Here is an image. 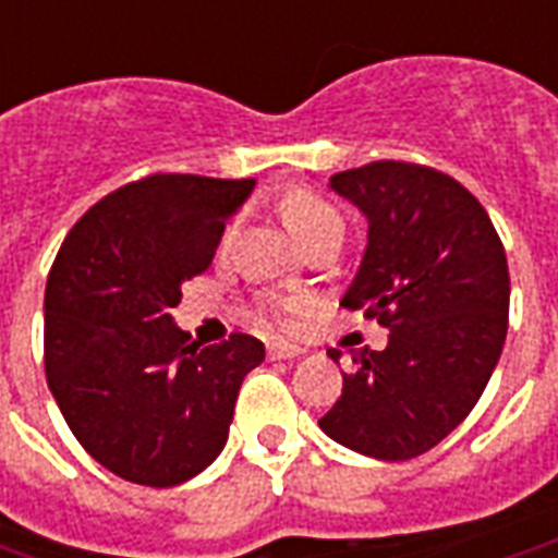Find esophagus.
I'll return each mask as SVG.
<instances>
[{
    "label": "esophagus",
    "mask_w": 558,
    "mask_h": 558,
    "mask_svg": "<svg viewBox=\"0 0 558 558\" xmlns=\"http://www.w3.org/2000/svg\"><path fill=\"white\" fill-rule=\"evenodd\" d=\"M302 350L299 347H292V343H271L268 347V359L271 362H292V359H299Z\"/></svg>",
    "instance_id": "obj_1"
}]
</instances>
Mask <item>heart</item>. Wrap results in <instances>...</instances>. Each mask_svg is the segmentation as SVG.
Listing matches in <instances>:
<instances>
[{
    "label": "heart",
    "mask_w": 558,
    "mask_h": 558,
    "mask_svg": "<svg viewBox=\"0 0 558 558\" xmlns=\"http://www.w3.org/2000/svg\"><path fill=\"white\" fill-rule=\"evenodd\" d=\"M280 218L290 227V232L302 244H311L326 232H343V218L331 203H326L323 196L311 194V191H292L280 199ZM235 227L223 232V247H230ZM271 314L278 316V323L292 326L302 316V302H280L271 307Z\"/></svg>",
    "instance_id": "obj_1"
}]
</instances>
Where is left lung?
<instances>
[{
	"label": "left lung",
	"mask_w": 558,
	"mask_h": 558,
	"mask_svg": "<svg viewBox=\"0 0 558 558\" xmlns=\"http://www.w3.org/2000/svg\"><path fill=\"white\" fill-rule=\"evenodd\" d=\"M328 184L367 218L340 304L386 326L388 347L355 352L319 427L359 454L410 460L442 442L490 383L508 335L505 247L478 199L430 167L374 160Z\"/></svg>",
	"instance_id": "1"
}]
</instances>
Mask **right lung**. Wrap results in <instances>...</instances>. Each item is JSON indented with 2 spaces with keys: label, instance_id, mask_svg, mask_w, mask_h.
<instances>
[{
  "label": "right lung",
  "instance_id": "add662e5",
  "mask_svg": "<svg viewBox=\"0 0 558 558\" xmlns=\"http://www.w3.org/2000/svg\"><path fill=\"white\" fill-rule=\"evenodd\" d=\"M254 179L155 172L71 227L44 292V371L77 442L113 475L175 487L220 454L251 335L191 343L172 323L184 280L211 266Z\"/></svg>",
  "mask_w": 558,
  "mask_h": 558
}]
</instances>
